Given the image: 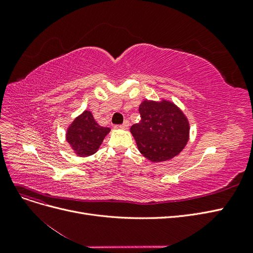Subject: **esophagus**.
Wrapping results in <instances>:
<instances>
[{"label":"esophagus","mask_w":253,"mask_h":253,"mask_svg":"<svg viewBox=\"0 0 253 253\" xmlns=\"http://www.w3.org/2000/svg\"><path fill=\"white\" fill-rule=\"evenodd\" d=\"M128 125H129V124H128V121H127V120H126V121L124 122V124H122L119 127H120V128H122V129H127V128H128Z\"/></svg>","instance_id":"34e87169"}]
</instances>
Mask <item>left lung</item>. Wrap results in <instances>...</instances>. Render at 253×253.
Listing matches in <instances>:
<instances>
[{
  "mask_svg": "<svg viewBox=\"0 0 253 253\" xmlns=\"http://www.w3.org/2000/svg\"><path fill=\"white\" fill-rule=\"evenodd\" d=\"M139 113L141 120L131 126V133L141 154L152 163L177 156L190 135V125L183 112L166 99H145L139 105Z\"/></svg>",
  "mask_w": 253,
  "mask_h": 253,
  "instance_id": "8db88e82",
  "label": "left lung"
}]
</instances>
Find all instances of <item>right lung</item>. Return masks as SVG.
<instances>
[{"mask_svg":"<svg viewBox=\"0 0 253 253\" xmlns=\"http://www.w3.org/2000/svg\"><path fill=\"white\" fill-rule=\"evenodd\" d=\"M110 127L99 126L89 111H84L67 127L66 141L74 153L80 157H87L99 150Z\"/></svg>","mask_w":253,"mask_h":253,"instance_id":"obj_1","label":"right lung"}]
</instances>
